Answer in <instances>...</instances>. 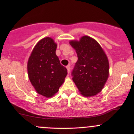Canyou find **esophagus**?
<instances>
[{"label": "esophagus", "instance_id": "34e87169", "mask_svg": "<svg viewBox=\"0 0 134 134\" xmlns=\"http://www.w3.org/2000/svg\"><path fill=\"white\" fill-rule=\"evenodd\" d=\"M66 68H67V72H68V73H69V74L70 73V66H69V65L67 66V67H66Z\"/></svg>", "mask_w": 134, "mask_h": 134}]
</instances>
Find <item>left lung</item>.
Here are the masks:
<instances>
[{
    "instance_id": "1",
    "label": "left lung",
    "mask_w": 134,
    "mask_h": 134,
    "mask_svg": "<svg viewBox=\"0 0 134 134\" xmlns=\"http://www.w3.org/2000/svg\"><path fill=\"white\" fill-rule=\"evenodd\" d=\"M69 43L76 50L78 60L72 72V80L80 93L91 97L103 90L109 76V62L105 52L93 38L83 36Z\"/></svg>"
}]
</instances>
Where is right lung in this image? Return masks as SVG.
Wrapping results in <instances>:
<instances>
[{
    "instance_id": "1",
    "label": "right lung",
    "mask_w": 134,
    "mask_h": 134,
    "mask_svg": "<svg viewBox=\"0 0 134 134\" xmlns=\"http://www.w3.org/2000/svg\"><path fill=\"white\" fill-rule=\"evenodd\" d=\"M57 44L46 37L34 47L27 61L29 79L36 91L46 98H51L58 91L67 74L57 56Z\"/></svg>"
}]
</instances>
